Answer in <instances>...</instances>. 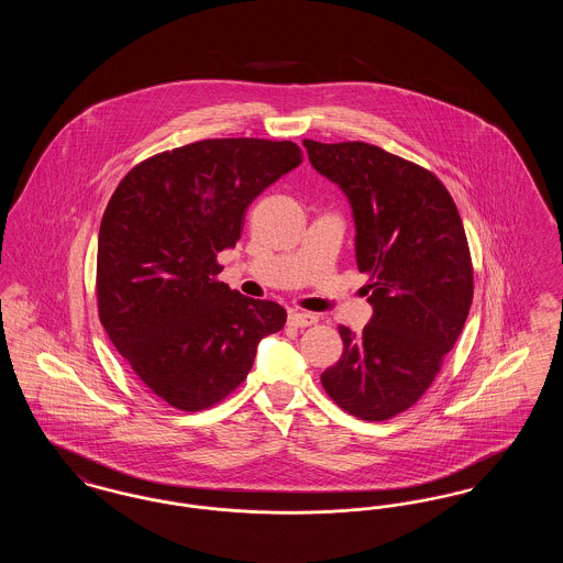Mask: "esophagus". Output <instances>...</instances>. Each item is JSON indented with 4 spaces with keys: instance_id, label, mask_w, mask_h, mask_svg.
<instances>
[{
    "instance_id": "obj_1",
    "label": "esophagus",
    "mask_w": 563,
    "mask_h": 563,
    "mask_svg": "<svg viewBox=\"0 0 563 563\" xmlns=\"http://www.w3.org/2000/svg\"><path fill=\"white\" fill-rule=\"evenodd\" d=\"M317 321H319V317L310 314V312H289V322L294 327H310Z\"/></svg>"
}]
</instances>
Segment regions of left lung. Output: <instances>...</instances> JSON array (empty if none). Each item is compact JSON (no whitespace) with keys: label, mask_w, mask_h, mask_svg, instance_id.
Returning <instances> with one entry per match:
<instances>
[{"label":"left lung","mask_w":563,"mask_h":563,"mask_svg":"<svg viewBox=\"0 0 563 563\" xmlns=\"http://www.w3.org/2000/svg\"><path fill=\"white\" fill-rule=\"evenodd\" d=\"M303 147L349 198L374 306L361 335L340 324L344 352L322 388L344 411L382 422L427 393L462 333L473 301L464 225L450 191L413 162L363 141Z\"/></svg>","instance_id":"8db88e82"}]
</instances>
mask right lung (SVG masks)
<instances>
[{"mask_svg":"<svg viewBox=\"0 0 563 563\" xmlns=\"http://www.w3.org/2000/svg\"><path fill=\"white\" fill-rule=\"evenodd\" d=\"M294 141L207 139L136 164L99 230L97 301L111 344L161 399L198 411L246 379L287 312L214 276L249 205L301 164Z\"/></svg>","mask_w":563,"mask_h":563,"instance_id":"obj_1","label":"right lung"}]
</instances>
